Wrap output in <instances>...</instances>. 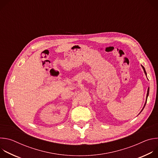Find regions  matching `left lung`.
<instances>
[{
	"mask_svg": "<svg viewBox=\"0 0 158 158\" xmlns=\"http://www.w3.org/2000/svg\"><path fill=\"white\" fill-rule=\"evenodd\" d=\"M141 67H143V70H144V74H145V75L146 76V77H147V73H146V71H145V68L144 67L141 65ZM149 87H148V92H147V95H146V102H145V104H144V107H143V108L142 109V110H141V111L139 112V114L141 113V112H142V110H143V109L144 108V107H145V106H146V102H147V99H148V96H149Z\"/></svg>",
	"mask_w": 158,
	"mask_h": 158,
	"instance_id": "1",
	"label": "left lung"
}]
</instances>
